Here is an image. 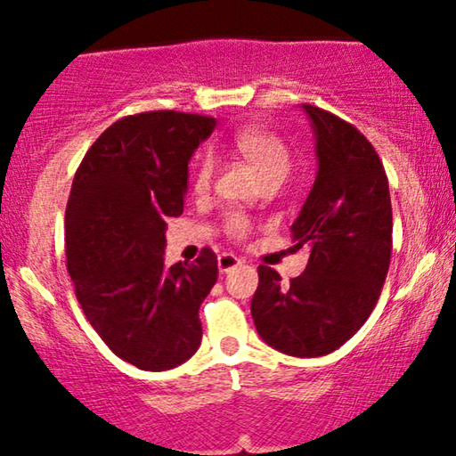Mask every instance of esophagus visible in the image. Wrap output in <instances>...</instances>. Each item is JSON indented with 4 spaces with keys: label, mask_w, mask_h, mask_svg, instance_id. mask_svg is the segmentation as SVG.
I'll return each instance as SVG.
<instances>
[{
    "label": "esophagus",
    "mask_w": 456,
    "mask_h": 456,
    "mask_svg": "<svg viewBox=\"0 0 456 456\" xmlns=\"http://www.w3.org/2000/svg\"><path fill=\"white\" fill-rule=\"evenodd\" d=\"M240 264H242V261L236 257V255H232V253H222L220 257H217V267H220L222 273L232 272L234 267H239Z\"/></svg>",
    "instance_id": "34e87169"
}]
</instances>
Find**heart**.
<instances>
[{
  "label": "heart",
  "mask_w": 456,
  "mask_h": 456,
  "mask_svg": "<svg viewBox=\"0 0 456 456\" xmlns=\"http://www.w3.org/2000/svg\"><path fill=\"white\" fill-rule=\"evenodd\" d=\"M232 147L234 151L242 155L253 170L259 174V178L267 183V180H280L282 183L286 174L290 170V155L289 149L276 134L267 133V130L259 126H245L239 128L232 134ZM216 172L214 155L205 153L201 159L197 161L195 174H192V189L195 192H205L211 186ZM224 230L230 239L242 240L251 232V222L242 214H230L224 222Z\"/></svg>",
  "instance_id": "obj_1"
}]
</instances>
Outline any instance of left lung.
<instances>
[{"mask_svg": "<svg viewBox=\"0 0 456 456\" xmlns=\"http://www.w3.org/2000/svg\"><path fill=\"white\" fill-rule=\"evenodd\" d=\"M315 133L317 176L292 224L309 248L301 276L282 282L259 265L251 315L261 338L290 357H322L367 322L392 255L388 178L376 149L353 124L303 103Z\"/></svg>", "mask_w": 456, "mask_h": 456, "instance_id": "1", "label": "left lung"}]
</instances>
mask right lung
<instances>
[{
	"label": "right lung",
	"instance_id": "obj_1",
	"mask_svg": "<svg viewBox=\"0 0 456 456\" xmlns=\"http://www.w3.org/2000/svg\"><path fill=\"white\" fill-rule=\"evenodd\" d=\"M216 118L174 110L126 116L85 153L66 205V261L86 320L118 357L172 370L201 345L199 307L217 280L205 247L164 267L166 228L184 208L189 159Z\"/></svg>",
	"mask_w": 456,
	"mask_h": 456
}]
</instances>
